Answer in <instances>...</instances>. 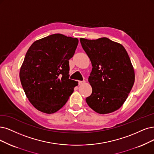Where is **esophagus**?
Returning <instances> with one entry per match:
<instances>
[{"label": "esophagus", "instance_id": "obj_1", "mask_svg": "<svg viewBox=\"0 0 154 154\" xmlns=\"http://www.w3.org/2000/svg\"><path fill=\"white\" fill-rule=\"evenodd\" d=\"M85 82H85L84 81H79V85H82V84H84Z\"/></svg>", "mask_w": 154, "mask_h": 154}]
</instances>
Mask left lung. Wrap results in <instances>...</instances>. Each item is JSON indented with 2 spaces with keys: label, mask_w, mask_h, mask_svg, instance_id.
Here are the masks:
<instances>
[{
  "label": "left lung",
  "mask_w": 154,
  "mask_h": 154,
  "mask_svg": "<svg viewBox=\"0 0 154 154\" xmlns=\"http://www.w3.org/2000/svg\"><path fill=\"white\" fill-rule=\"evenodd\" d=\"M80 41L93 66L88 79L93 91L86 103L100 114L118 110L126 100L135 79L126 50L106 37L81 38Z\"/></svg>",
  "instance_id": "1"
}]
</instances>
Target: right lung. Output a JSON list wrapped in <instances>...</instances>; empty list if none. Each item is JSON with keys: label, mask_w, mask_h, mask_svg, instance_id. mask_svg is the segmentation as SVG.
I'll return each instance as SVG.
<instances>
[{"label": "right lung", "mask_w": 154, "mask_h": 154, "mask_svg": "<svg viewBox=\"0 0 154 154\" xmlns=\"http://www.w3.org/2000/svg\"><path fill=\"white\" fill-rule=\"evenodd\" d=\"M77 38L56 33L34 42L26 53L20 79L27 98L35 109L53 113L63 106L78 82L69 79V60Z\"/></svg>", "instance_id": "right-lung-1"}]
</instances>
